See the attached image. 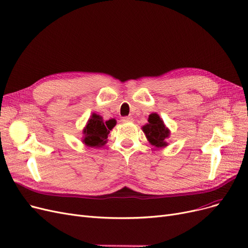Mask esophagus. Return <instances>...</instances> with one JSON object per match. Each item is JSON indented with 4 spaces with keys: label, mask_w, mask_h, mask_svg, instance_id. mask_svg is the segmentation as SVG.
<instances>
[{
    "label": "esophagus",
    "mask_w": 248,
    "mask_h": 248,
    "mask_svg": "<svg viewBox=\"0 0 248 248\" xmlns=\"http://www.w3.org/2000/svg\"><path fill=\"white\" fill-rule=\"evenodd\" d=\"M133 121V119L131 117H123L122 118V122L123 123H130Z\"/></svg>",
    "instance_id": "esophagus-1"
}]
</instances>
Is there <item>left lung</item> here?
I'll list each match as a JSON object with an SVG mask.
<instances>
[{
    "instance_id": "1",
    "label": "left lung",
    "mask_w": 248,
    "mask_h": 248,
    "mask_svg": "<svg viewBox=\"0 0 248 248\" xmlns=\"http://www.w3.org/2000/svg\"><path fill=\"white\" fill-rule=\"evenodd\" d=\"M148 123L142 126L147 140L156 147H165L168 145L167 140L170 136V130L168 129L164 121L156 113L148 116Z\"/></svg>"
}]
</instances>
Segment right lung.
I'll return each instance as SVG.
<instances>
[{"label": "right lung", "instance_id": "obj_1", "mask_svg": "<svg viewBox=\"0 0 248 248\" xmlns=\"http://www.w3.org/2000/svg\"><path fill=\"white\" fill-rule=\"evenodd\" d=\"M116 125L115 119L104 122L100 115L93 114L83 129L82 142L91 147H100L107 142L110 130Z\"/></svg>", "mask_w": 248, "mask_h": 248}]
</instances>
